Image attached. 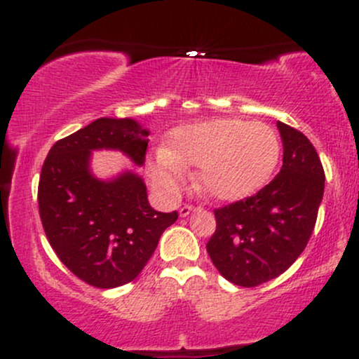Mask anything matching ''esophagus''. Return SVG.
I'll use <instances>...</instances> for the list:
<instances>
[{
    "instance_id": "1",
    "label": "esophagus",
    "mask_w": 359,
    "mask_h": 359,
    "mask_svg": "<svg viewBox=\"0 0 359 359\" xmlns=\"http://www.w3.org/2000/svg\"><path fill=\"white\" fill-rule=\"evenodd\" d=\"M196 211V208H194V205H191V204H185V205H182V208H180V217H187L189 214L191 212H194Z\"/></svg>"
}]
</instances>
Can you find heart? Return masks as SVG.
Masks as SVG:
<instances>
[{"mask_svg":"<svg viewBox=\"0 0 359 359\" xmlns=\"http://www.w3.org/2000/svg\"><path fill=\"white\" fill-rule=\"evenodd\" d=\"M280 154L282 145L273 128L219 118L179 128L170 148L160 150L148 163V172L160 191L174 196L187 175L185 167H199L201 191L217 201H238L269 182Z\"/></svg>","mask_w":359,"mask_h":359,"instance_id":"b5f03b06","label":"heart"}]
</instances>
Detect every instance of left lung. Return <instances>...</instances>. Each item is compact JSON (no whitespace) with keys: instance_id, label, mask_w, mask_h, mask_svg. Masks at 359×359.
I'll return each mask as SVG.
<instances>
[{"instance_id":"left-lung-1","label":"left lung","mask_w":359,"mask_h":359,"mask_svg":"<svg viewBox=\"0 0 359 359\" xmlns=\"http://www.w3.org/2000/svg\"><path fill=\"white\" fill-rule=\"evenodd\" d=\"M283 145L278 175L255 196L216 209L208 253L226 280L257 287L282 275L314 231L324 196V168L316 148L295 128L277 121Z\"/></svg>"}]
</instances>
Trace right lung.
<instances>
[{"label":"right lung","mask_w":359,"mask_h":359,"mask_svg":"<svg viewBox=\"0 0 359 359\" xmlns=\"http://www.w3.org/2000/svg\"><path fill=\"white\" fill-rule=\"evenodd\" d=\"M150 131L131 118H100L59 140L45 158L39 184L43 231L60 262L97 288H114L138 277L160 236L179 217L148 203L137 172L97 179L90 170L96 150H116L135 165L145 163Z\"/></svg>","instance_id":"1"}]
</instances>
